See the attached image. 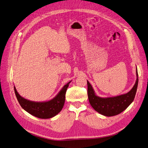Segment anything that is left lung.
<instances>
[{
	"label": "left lung",
	"mask_w": 148,
	"mask_h": 148,
	"mask_svg": "<svg viewBox=\"0 0 148 148\" xmlns=\"http://www.w3.org/2000/svg\"><path fill=\"white\" fill-rule=\"evenodd\" d=\"M136 82L134 87L129 92L126 94L112 97L103 98L97 95L92 86L87 81L88 95L89 103L92 107L99 113L105 116H113L122 113L134 100L138 83L137 68L136 69Z\"/></svg>",
	"instance_id": "8db88e82"
}]
</instances>
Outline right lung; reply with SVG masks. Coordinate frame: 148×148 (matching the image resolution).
<instances>
[{"label":"right lung","mask_w":148,"mask_h":148,"mask_svg":"<svg viewBox=\"0 0 148 148\" xmlns=\"http://www.w3.org/2000/svg\"><path fill=\"white\" fill-rule=\"evenodd\" d=\"M71 81L66 84L56 96L47 101H34L24 99L20 95L14 86L15 95L19 103L27 113L37 118L49 119L57 115L62 110L65 100L66 91Z\"/></svg>","instance_id":"add662e5"}]
</instances>
